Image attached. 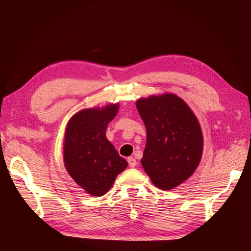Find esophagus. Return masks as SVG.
<instances>
[{"mask_svg":"<svg viewBox=\"0 0 251 251\" xmlns=\"http://www.w3.org/2000/svg\"><path fill=\"white\" fill-rule=\"evenodd\" d=\"M127 162H128L129 167H136L137 161H136L134 157H128V158H127Z\"/></svg>","mask_w":251,"mask_h":251,"instance_id":"1","label":"esophagus"}]
</instances>
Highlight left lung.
<instances>
[{"label":"left lung","mask_w":251,"mask_h":251,"mask_svg":"<svg viewBox=\"0 0 251 251\" xmlns=\"http://www.w3.org/2000/svg\"><path fill=\"white\" fill-rule=\"evenodd\" d=\"M137 109L147 128L142 167L157 188L174 189L199 166L202 152L199 121L173 94L141 98Z\"/></svg>","instance_id":"left-lung-1"}]
</instances>
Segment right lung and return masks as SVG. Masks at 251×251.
<instances>
[{"label":"right lung","mask_w":251,"mask_h":251,"mask_svg":"<svg viewBox=\"0 0 251 251\" xmlns=\"http://www.w3.org/2000/svg\"><path fill=\"white\" fill-rule=\"evenodd\" d=\"M117 110V103L82 110L69 121L66 129L65 166L73 180L93 196L105 194L128 165L105 137Z\"/></svg>","instance_id":"add662e5"}]
</instances>
